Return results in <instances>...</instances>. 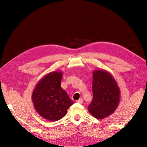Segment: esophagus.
<instances>
[{
  "label": "esophagus",
  "mask_w": 147,
  "mask_h": 147,
  "mask_svg": "<svg viewBox=\"0 0 147 147\" xmlns=\"http://www.w3.org/2000/svg\"><path fill=\"white\" fill-rule=\"evenodd\" d=\"M77 102L78 103H80V104H82V103L83 102V98H80L78 100H77Z\"/></svg>",
  "instance_id": "1"
}]
</instances>
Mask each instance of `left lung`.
I'll list each match as a JSON object with an SVG mask.
<instances>
[{"label":"left lung","mask_w":147,"mask_h":147,"mask_svg":"<svg viewBox=\"0 0 147 147\" xmlns=\"http://www.w3.org/2000/svg\"><path fill=\"white\" fill-rule=\"evenodd\" d=\"M92 92L90 113L99 119L113 114L120 101V90L110 73L101 69L93 71Z\"/></svg>","instance_id":"left-lung-1"}]
</instances>
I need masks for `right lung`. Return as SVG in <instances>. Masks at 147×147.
I'll use <instances>...</instances> for the list:
<instances>
[{
  "label": "right lung",
  "instance_id": "obj_1",
  "mask_svg": "<svg viewBox=\"0 0 147 147\" xmlns=\"http://www.w3.org/2000/svg\"><path fill=\"white\" fill-rule=\"evenodd\" d=\"M61 71L47 74L36 84L32 93V101L36 112L45 119L57 121L64 117L73 104L67 93L61 88Z\"/></svg>",
  "mask_w": 147,
  "mask_h": 147
}]
</instances>
